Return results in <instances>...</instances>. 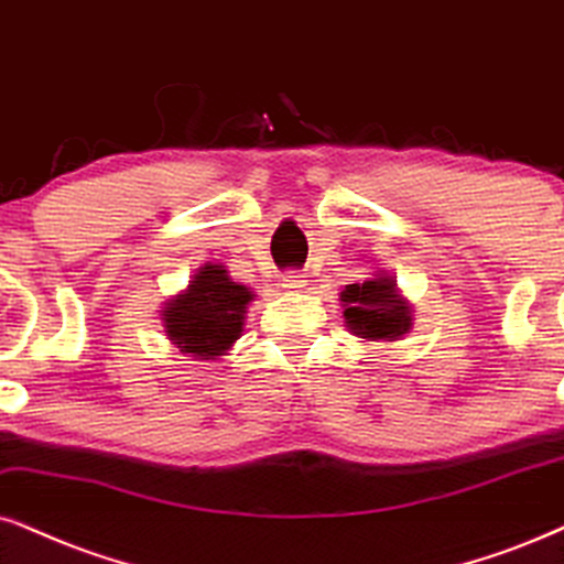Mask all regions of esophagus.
<instances>
[{"mask_svg": "<svg viewBox=\"0 0 564 564\" xmlns=\"http://www.w3.org/2000/svg\"><path fill=\"white\" fill-rule=\"evenodd\" d=\"M304 278H306V275L299 273V270H291V273L283 275V286L291 289V291H302V289L306 286Z\"/></svg>", "mask_w": 564, "mask_h": 564, "instance_id": "34e87169", "label": "esophagus"}]
</instances>
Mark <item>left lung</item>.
Wrapping results in <instances>:
<instances>
[{
    "label": "left lung",
    "instance_id": "1",
    "mask_svg": "<svg viewBox=\"0 0 564 564\" xmlns=\"http://www.w3.org/2000/svg\"><path fill=\"white\" fill-rule=\"evenodd\" d=\"M340 302H346L348 327L367 340H395L411 327L409 304L398 299L390 278L351 283L340 294Z\"/></svg>",
    "mask_w": 564,
    "mask_h": 564
}]
</instances>
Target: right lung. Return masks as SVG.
I'll return each instance as SVG.
<instances>
[{"label": "right lung", "instance_id": "add662e5", "mask_svg": "<svg viewBox=\"0 0 564 564\" xmlns=\"http://www.w3.org/2000/svg\"><path fill=\"white\" fill-rule=\"evenodd\" d=\"M249 302L252 291L234 283L224 265H205L163 312L166 333L184 354L213 359L241 335Z\"/></svg>", "mask_w": 564, "mask_h": 564}]
</instances>
